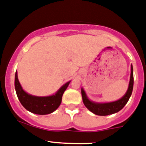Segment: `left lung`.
<instances>
[{
	"instance_id": "obj_1",
	"label": "left lung",
	"mask_w": 146,
	"mask_h": 146,
	"mask_svg": "<svg viewBox=\"0 0 146 146\" xmlns=\"http://www.w3.org/2000/svg\"><path fill=\"white\" fill-rule=\"evenodd\" d=\"M133 86H134V75H133V66L131 64L129 87H128L125 94L120 99L117 100L116 101L106 102V103H98V102L92 101L88 98L83 88H81L83 102L87 109L96 115L106 116L114 114V113L119 111L128 103L129 98L131 95V93H132Z\"/></svg>"
}]
</instances>
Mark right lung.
<instances>
[{"label":"right lung","mask_w":146,"mask_h":146,"mask_svg":"<svg viewBox=\"0 0 146 146\" xmlns=\"http://www.w3.org/2000/svg\"><path fill=\"white\" fill-rule=\"evenodd\" d=\"M70 82L71 80L63 84L54 94L52 95L43 97L32 95L23 89L18 80L17 72L16 71L15 88L18 100L25 109L33 114L45 115L54 112L60 106L63 93L69 85Z\"/></svg>","instance_id":"right-lung-1"}]
</instances>
